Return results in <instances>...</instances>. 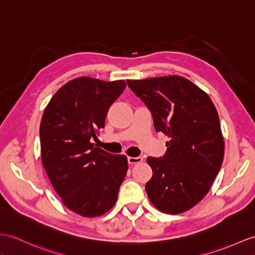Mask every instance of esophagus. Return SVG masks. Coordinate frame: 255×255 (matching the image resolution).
<instances>
[{
	"mask_svg": "<svg viewBox=\"0 0 255 255\" xmlns=\"http://www.w3.org/2000/svg\"><path fill=\"white\" fill-rule=\"evenodd\" d=\"M142 161L141 157H128V162L129 164H136V163H140Z\"/></svg>",
	"mask_w": 255,
	"mask_h": 255,
	"instance_id": "34e87169",
	"label": "esophagus"
}]
</instances>
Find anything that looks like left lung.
Masks as SVG:
<instances>
[{
	"instance_id": "left-lung-1",
	"label": "left lung",
	"mask_w": 255,
	"mask_h": 255,
	"mask_svg": "<svg viewBox=\"0 0 255 255\" xmlns=\"http://www.w3.org/2000/svg\"><path fill=\"white\" fill-rule=\"evenodd\" d=\"M151 113L157 132L170 141L162 157H148L152 177L145 189L158 210L177 214L208 194L224 159L220 118L210 97L177 76L128 80Z\"/></svg>"
}]
</instances>
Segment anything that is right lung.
I'll use <instances>...</instances> for the list:
<instances>
[{"instance_id":"obj_1","label":"right lung","mask_w":255,"mask_h":255,"mask_svg":"<svg viewBox=\"0 0 255 255\" xmlns=\"http://www.w3.org/2000/svg\"><path fill=\"white\" fill-rule=\"evenodd\" d=\"M126 86L122 80L74 79L55 93L43 114V166L65 206L82 216H98L113 208L127 175L126 156H114L91 142Z\"/></svg>"}]
</instances>
